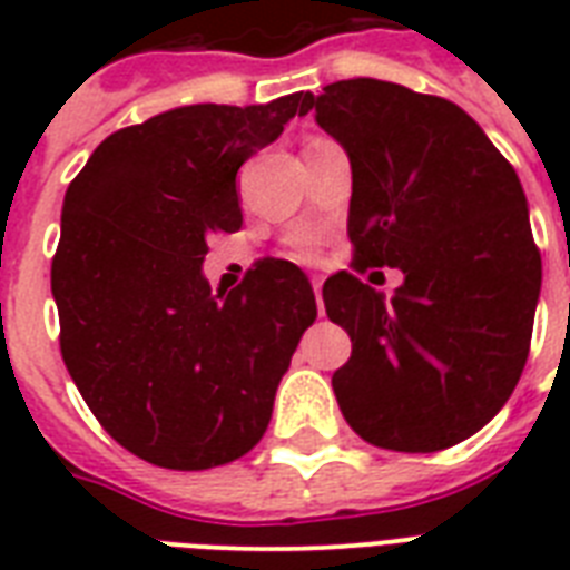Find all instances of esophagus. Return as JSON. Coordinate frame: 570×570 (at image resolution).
<instances>
[{"label":"esophagus","mask_w":570,"mask_h":570,"mask_svg":"<svg viewBox=\"0 0 570 570\" xmlns=\"http://www.w3.org/2000/svg\"><path fill=\"white\" fill-rule=\"evenodd\" d=\"M313 295H316V302H320V311H325V307H322V277H313Z\"/></svg>","instance_id":"esophagus-1"}]
</instances>
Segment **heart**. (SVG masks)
<instances>
[{"instance_id": "1", "label": "heart", "mask_w": 570, "mask_h": 570, "mask_svg": "<svg viewBox=\"0 0 570 570\" xmlns=\"http://www.w3.org/2000/svg\"><path fill=\"white\" fill-rule=\"evenodd\" d=\"M293 257H298V259L320 257V236H316V233H302V236H295Z\"/></svg>"}]
</instances>
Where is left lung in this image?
<instances>
[{"label":"left lung","instance_id":"left-lung-1","mask_svg":"<svg viewBox=\"0 0 570 570\" xmlns=\"http://www.w3.org/2000/svg\"><path fill=\"white\" fill-rule=\"evenodd\" d=\"M304 106L352 163L357 266L405 275L393 298L348 272L322 286L352 337L340 411L381 450H446L505 405L530 355L541 257L521 180L443 97L343 79Z\"/></svg>","mask_w":570,"mask_h":570}]
</instances>
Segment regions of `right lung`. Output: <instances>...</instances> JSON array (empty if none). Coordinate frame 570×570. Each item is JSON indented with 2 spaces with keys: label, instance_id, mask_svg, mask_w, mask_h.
Returning a JSON list of instances; mask_svg holds the SVG:
<instances>
[{
  "label": "right lung",
  "instance_id": "right-lung-1",
  "mask_svg": "<svg viewBox=\"0 0 570 570\" xmlns=\"http://www.w3.org/2000/svg\"><path fill=\"white\" fill-rule=\"evenodd\" d=\"M307 115L197 102L118 129L61 206L52 298L61 357L106 432L168 470L239 459L263 438L277 384L316 320L302 268L275 259L213 295L206 239L242 227L236 171Z\"/></svg>",
  "mask_w": 570,
  "mask_h": 570
}]
</instances>
